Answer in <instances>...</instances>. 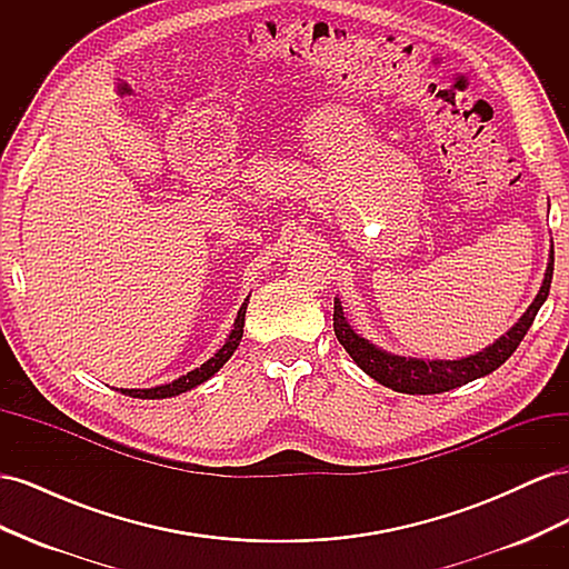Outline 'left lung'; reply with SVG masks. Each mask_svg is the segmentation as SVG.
I'll list each match as a JSON object with an SVG mask.
<instances>
[{
  "instance_id": "obj_1",
  "label": "left lung",
  "mask_w": 569,
  "mask_h": 569,
  "mask_svg": "<svg viewBox=\"0 0 569 569\" xmlns=\"http://www.w3.org/2000/svg\"><path fill=\"white\" fill-rule=\"evenodd\" d=\"M550 280H553V244H550L548 266L539 295L522 313V318L515 322L503 337H498L493 343H489L487 349L465 358H410L385 351L353 330L347 316H343L339 299H335V335L341 347L356 360V366L366 375H370L375 382L401 393H443L468 385L477 380V377H485L506 363L512 351L520 347V341L525 339L533 318H537L539 308L548 299Z\"/></svg>"
}]
</instances>
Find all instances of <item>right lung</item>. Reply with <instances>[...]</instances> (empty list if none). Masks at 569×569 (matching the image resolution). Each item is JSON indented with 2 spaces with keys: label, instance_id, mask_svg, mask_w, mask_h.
Segmentation results:
<instances>
[{
  "label": "right lung",
  "instance_id": "right-lung-1",
  "mask_svg": "<svg viewBox=\"0 0 569 569\" xmlns=\"http://www.w3.org/2000/svg\"><path fill=\"white\" fill-rule=\"evenodd\" d=\"M247 303L249 299H244L242 308H239V313L234 318V327L232 332L228 335L226 343L206 360V363H201L199 368H194L192 372H187L182 377H178V380L168 382V385H159V387H151V389H118L120 393L126 396H132V399H170V396H180L189 389H194L199 385H203L206 380H211V377L228 363L230 356L234 353V349L239 347V341H242V335H244V316H247Z\"/></svg>",
  "mask_w": 569,
  "mask_h": 569
}]
</instances>
